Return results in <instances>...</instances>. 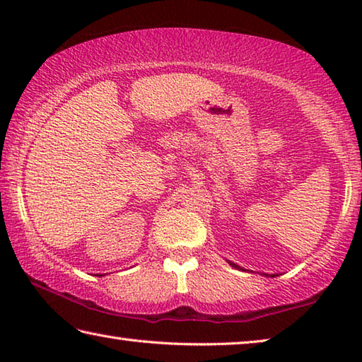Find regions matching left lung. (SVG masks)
<instances>
[{
  "label": "left lung",
  "mask_w": 362,
  "mask_h": 362,
  "mask_svg": "<svg viewBox=\"0 0 362 362\" xmlns=\"http://www.w3.org/2000/svg\"><path fill=\"white\" fill-rule=\"evenodd\" d=\"M230 265H231V267H235V268H241V267H238L236 263H233V262H230ZM267 276H268V274H267Z\"/></svg>",
  "instance_id": "left-lung-1"
}]
</instances>
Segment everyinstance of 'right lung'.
<instances>
[{
	"instance_id": "add662e5",
	"label": "right lung",
	"mask_w": 362,
	"mask_h": 362,
	"mask_svg": "<svg viewBox=\"0 0 362 362\" xmlns=\"http://www.w3.org/2000/svg\"><path fill=\"white\" fill-rule=\"evenodd\" d=\"M100 276H102V274H100Z\"/></svg>"
}]
</instances>
